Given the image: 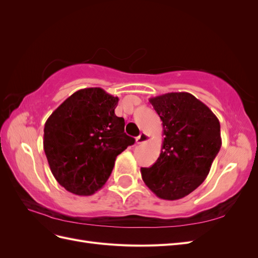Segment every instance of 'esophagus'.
<instances>
[{
  "label": "esophagus",
  "instance_id": "obj_1",
  "mask_svg": "<svg viewBox=\"0 0 258 258\" xmlns=\"http://www.w3.org/2000/svg\"><path fill=\"white\" fill-rule=\"evenodd\" d=\"M148 140H150V136L146 135L145 132H142L141 135H140L139 137H137V139H136V143H137V144H143V143L147 142Z\"/></svg>",
  "mask_w": 258,
  "mask_h": 258
}]
</instances>
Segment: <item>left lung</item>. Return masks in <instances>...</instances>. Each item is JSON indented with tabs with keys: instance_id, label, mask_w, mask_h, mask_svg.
Wrapping results in <instances>:
<instances>
[{
	"instance_id": "obj_1",
	"label": "left lung",
	"mask_w": 258,
	"mask_h": 258,
	"mask_svg": "<svg viewBox=\"0 0 258 258\" xmlns=\"http://www.w3.org/2000/svg\"><path fill=\"white\" fill-rule=\"evenodd\" d=\"M150 102L162 121L165 138L157 161L141 168L142 178L160 199H181L208 176L222 146L220 121L188 92H168Z\"/></svg>"
}]
</instances>
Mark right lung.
I'll return each mask as SVG.
<instances>
[{"mask_svg":"<svg viewBox=\"0 0 258 258\" xmlns=\"http://www.w3.org/2000/svg\"><path fill=\"white\" fill-rule=\"evenodd\" d=\"M118 97L99 87L77 90L48 117L44 152L51 173L64 188L90 196L106 183L116 157L135 139L115 115Z\"/></svg>","mask_w":258,"mask_h":258,"instance_id":"right-lung-1","label":"right lung"}]
</instances>
